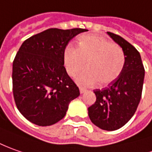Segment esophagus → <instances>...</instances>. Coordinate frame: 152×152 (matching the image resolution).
I'll return each mask as SVG.
<instances>
[{
    "instance_id": "1",
    "label": "esophagus",
    "mask_w": 152,
    "mask_h": 152,
    "mask_svg": "<svg viewBox=\"0 0 152 152\" xmlns=\"http://www.w3.org/2000/svg\"><path fill=\"white\" fill-rule=\"evenodd\" d=\"M79 90H80V92H81V94L86 92V89H84L83 87H79Z\"/></svg>"
}]
</instances>
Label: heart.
Returning <instances> with one entry per match:
<instances>
[{
    "mask_svg": "<svg viewBox=\"0 0 152 152\" xmlns=\"http://www.w3.org/2000/svg\"><path fill=\"white\" fill-rule=\"evenodd\" d=\"M68 75L76 76V82L83 86H92L99 81L107 86L118 78L123 71L125 57L123 50L111 41L95 34L83 35L79 39L78 48L67 46L63 55Z\"/></svg>",
    "mask_w": 152,
    "mask_h": 152,
    "instance_id": "obj_1",
    "label": "heart"
}]
</instances>
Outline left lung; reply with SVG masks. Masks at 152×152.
Returning a JSON list of instances; mask_svg holds the SVG:
<instances>
[{
  "instance_id": "8db88e82",
  "label": "left lung",
  "mask_w": 152,
  "mask_h": 152,
  "mask_svg": "<svg viewBox=\"0 0 152 152\" xmlns=\"http://www.w3.org/2000/svg\"><path fill=\"white\" fill-rule=\"evenodd\" d=\"M124 51L125 64L118 78L107 87L94 90L96 102L88 107V115L98 128L113 131L123 127L133 117L141 98L145 69L140 55L119 35L107 32Z\"/></svg>"
}]
</instances>
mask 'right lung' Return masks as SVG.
Wrapping results in <instances>:
<instances>
[{
    "instance_id": "right-lung-1",
    "label": "right lung",
    "mask_w": 152,
    "mask_h": 152,
    "mask_svg": "<svg viewBox=\"0 0 152 152\" xmlns=\"http://www.w3.org/2000/svg\"><path fill=\"white\" fill-rule=\"evenodd\" d=\"M83 28H50L26 39L12 65V90L19 112L28 121L49 126L65 117L80 92L68 76L63 55Z\"/></svg>"
}]
</instances>
